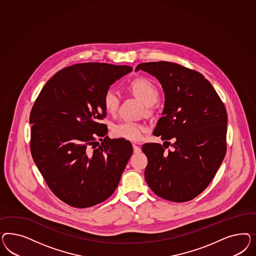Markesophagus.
Returning <instances> with one entry per match:
<instances>
[{"mask_svg": "<svg viewBox=\"0 0 256 256\" xmlns=\"http://www.w3.org/2000/svg\"><path fill=\"white\" fill-rule=\"evenodd\" d=\"M132 146H133V152L135 154H139L140 152V148L138 146H136V144H132Z\"/></svg>", "mask_w": 256, "mask_h": 256, "instance_id": "34e87169", "label": "esophagus"}]
</instances>
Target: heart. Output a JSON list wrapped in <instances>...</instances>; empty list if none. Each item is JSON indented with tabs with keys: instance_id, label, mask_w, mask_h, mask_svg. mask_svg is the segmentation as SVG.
Segmentation results:
<instances>
[{
	"instance_id": "obj_1",
	"label": "heart",
	"mask_w": 256,
	"mask_h": 256,
	"mask_svg": "<svg viewBox=\"0 0 256 256\" xmlns=\"http://www.w3.org/2000/svg\"><path fill=\"white\" fill-rule=\"evenodd\" d=\"M128 90L137 96L146 106L154 105L158 98V92L156 86L144 78L133 80L128 86ZM103 103L110 114L116 112L120 104V96L112 89L107 90L103 96ZM146 132L144 126L133 121H123L116 124L112 128L114 136L132 142H139L142 139Z\"/></svg>"
}]
</instances>
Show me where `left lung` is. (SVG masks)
Instances as JSON below:
<instances>
[{"label": "left lung", "instance_id": "8db88e82", "mask_svg": "<svg viewBox=\"0 0 256 256\" xmlns=\"http://www.w3.org/2000/svg\"><path fill=\"white\" fill-rule=\"evenodd\" d=\"M160 82L165 102L153 134L167 146L144 144V176L158 196L176 202L190 201L204 192L215 176L226 153L227 112L222 101L201 73L178 64L142 62ZM172 138V150L164 148ZM171 145V144H170Z\"/></svg>", "mask_w": 256, "mask_h": 256}]
</instances>
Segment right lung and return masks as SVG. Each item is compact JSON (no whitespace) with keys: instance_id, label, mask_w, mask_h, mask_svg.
<instances>
[{"instance_id":"add662e5","label":"right lung","mask_w":256,"mask_h":256,"mask_svg":"<svg viewBox=\"0 0 256 256\" xmlns=\"http://www.w3.org/2000/svg\"><path fill=\"white\" fill-rule=\"evenodd\" d=\"M132 66L84 62L48 80L30 114L31 153L52 192L73 208L100 204L116 190L133 152L124 139H110L103 96ZM94 136H104L95 144ZM100 144V142H98Z\"/></svg>"}]
</instances>
